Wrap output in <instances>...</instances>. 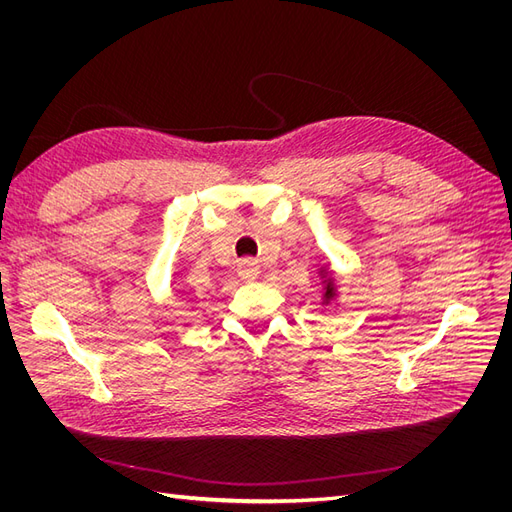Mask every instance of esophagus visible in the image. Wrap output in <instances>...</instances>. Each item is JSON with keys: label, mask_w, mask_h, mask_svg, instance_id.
<instances>
[{"label": "esophagus", "mask_w": 512, "mask_h": 512, "mask_svg": "<svg viewBox=\"0 0 512 512\" xmlns=\"http://www.w3.org/2000/svg\"><path fill=\"white\" fill-rule=\"evenodd\" d=\"M237 273H239L241 280H245V282H252V280H256V277H258L260 267H258V262H256V260H252V258H243V260L239 262V265H237Z\"/></svg>", "instance_id": "1"}]
</instances>
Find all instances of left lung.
Segmentation results:
<instances>
[{
    "label": "left lung",
    "mask_w": 512,
    "mask_h": 512,
    "mask_svg": "<svg viewBox=\"0 0 512 512\" xmlns=\"http://www.w3.org/2000/svg\"><path fill=\"white\" fill-rule=\"evenodd\" d=\"M331 297H333V284L329 282V284H327V292H324V299H327V301H329Z\"/></svg>",
    "instance_id": "8db88e82"
}]
</instances>
